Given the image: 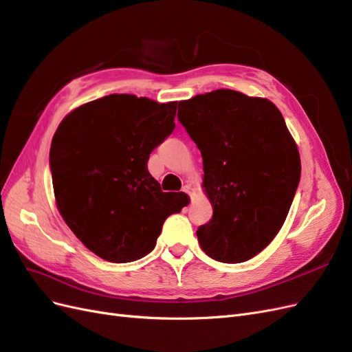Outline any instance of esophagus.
<instances>
[{
	"label": "esophagus",
	"instance_id": "1",
	"mask_svg": "<svg viewBox=\"0 0 352 352\" xmlns=\"http://www.w3.org/2000/svg\"><path fill=\"white\" fill-rule=\"evenodd\" d=\"M184 192L188 194V195H192V194H194V188L190 186V185H185V186H184Z\"/></svg>",
	"mask_w": 352,
	"mask_h": 352
}]
</instances>
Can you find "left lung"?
<instances>
[{
    "mask_svg": "<svg viewBox=\"0 0 352 352\" xmlns=\"http://www.w3.org/2000/svg\"><path fill=\"white\" fill-rule=\"evenodd\" d=\"M177 119L202 155L212 217L197 230L202 251L242 263L278 235L301 177L282 113L269 100L217 89L180 101Z\"/></svg>",
    "mask_w": 352,
    "mask_h": 352,
    "instance_id": "left-lung-1",
    "label": "left lung"
}]
</instances>
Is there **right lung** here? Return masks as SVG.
I'll return each instance as SVG.
<instances>
[{
	"label": "right lung",
	"mask_w": 352,
	"mask_h": 352,
	"mask_svg": "<svg viewBox=\"0 0 352 352\" xmlns=\"http://www.w3.org/2000/svg\"><path fill=\"white\" fill-rule=\"evenodd\" d=\"M177 102L113 94L73 110L50 150L60 214L98 257L131 263L150 254L182 192H163L150 154L175 129Z\"/></svg>",
	"instance_id": "right-lung-1"
}]
</instances>
